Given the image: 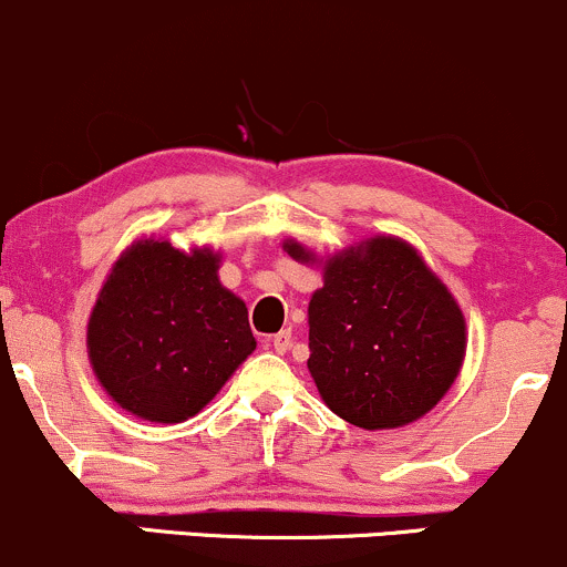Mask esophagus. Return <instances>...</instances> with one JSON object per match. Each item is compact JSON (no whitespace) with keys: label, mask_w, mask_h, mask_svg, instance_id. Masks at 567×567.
Returning <instances> with one entry per match:
<instances>
[{"label":"esophagus","mask_w":567,"mask_h":567,"mask_svg":"<svg viewBox=\"0 0 567 567\" xmlns=\"http://www.w3.org/2000/svg\"><path fill=\"white\" fill-rule=\"evenodd\" d=\"M290 343H292L290 330H279L277 336H271V347H275L277 354H285V351L290 349Z\"/></svg>","instance_id":"esophagus-1"}]
</instances>
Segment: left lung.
<instances>
[{
  "label": "left lung",
  "instance_id": "left-lung-1",
  "mask_svg": "<svg viewBox=\"0 0 567 567\" xmlns=\"http://www.w3.org/2000/svg\"><path fill=\"white\" fill-rule=\"evenodd\" d=\"M290 258L315 252L288 239ZM309 301V373L324 405L360 429L419 421L445 396L466 354L451 290L413 245L370 237L330 256Z\"/></svg>",
  "mask_w": 567,
  "mask_h": 567
}]
</instances>
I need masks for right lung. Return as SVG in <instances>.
<instances>
[{
	"instance_id": "right-lung-1",
	"label": "right lung",
	"mask_w": 567,
	"mask_h": 567,
	"mask_svg": "<svg viewBox=\"0 0 567 567\" xmlns=\"http://www.w3.org/2000/svg\"><path fill=\"white\" fill-rule=\"evenodd\" d=\"M218 264L210 247L184 252L148 237L112 266L87 322V354L122 410L181 424L252 354L247 306L220 285Z\"/></svg>"
}]
</instances>
